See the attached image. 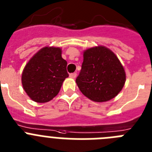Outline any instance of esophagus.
Returning <instances> with one entry per match:
<instances>
[{
    "mask_svg": "<svg viewBox=\"0 0 152 152\" xmlns=\"http://www.w3.org/2000/svg\"><path fill=\"white\" fill-rule=\"evenodd\" d=\"M76 72H73V73H70L69 74V77L72 78V79H75L76 77Z\"/></svg>",
    "mask_w": 152,
    "mask_h": 152,
    "instance_id": "34e87169",
    "label": "esophagus"
}]
</instances>
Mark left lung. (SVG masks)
<instances>
[{"label":"left lung","instance_id":"1","mask_svg":"<svg viewBox=\"0 0 152 152\" xmlns=\"http://www.w3.org/2000/svg\"><path fill=\"white\" fill-rule=\"evenodd\" d=\"M82 93L97 102L112 99L125 83L124 68L115 54L102 46L88 49L76 80Z\"/></svg>","mask_w":152,"mask_h":152}]
</instances>
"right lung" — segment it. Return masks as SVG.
I'll return each mask as SVG.
<instances>
[{
  "label": "right lung",
  "mask_w": 152,
  "mask_h": 152,
  "mask_svg": "<svg viewBox=\"0 0 152 152\" xmlns=\"http://www.w3.org/2000/svg\"><path fill=\"white\" fill-rule=\"evenodd\" d=\"M61 53L58 47H43L23 69L22 85L34 102L43 103L53 99L69 76L67 62L62 58Z\"/></svg>",
  "instance_id": "obj_1"
}]
</instances>
